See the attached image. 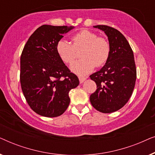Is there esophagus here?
Segmentation results:
<instances>
[{
	"instance_id": "1",
	"label": "esophagus",
	"mask_w": 155,
	"mask_h": 155,
	"mask_svg": "<svg viewBox=\"0 0 155 155\" xmlns=\"http://www.w3.org/2000/svg\"><path fill=\"white\" fill-rule=\"evenodd\" d=\"M87 79L86 78H82V77H79V80H80V83H82L84 80Z\"/></svg>"
}]
</instances>
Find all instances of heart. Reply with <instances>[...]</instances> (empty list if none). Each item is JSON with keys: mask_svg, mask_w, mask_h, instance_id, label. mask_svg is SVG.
<instances>
[{"mask_svg": "<svg viewBox=\"0 0 155 155\" xmlns=\"http://www.w3.org/2000/svg\"><path fill=\"white\" fill-rule=\"evenodd\" d=\"M72 44L65 39H61L56 44V52L61 60L67 64L73 63L80 53L82 59L71 65V71L83 76L93 71L95 65L101 67L107 62L111 47L107 39L98 37L96 33L82 30L72 37Z\"/></svg>", "mask_w": 155, "mask_h": 155, "instance_id": "b5f03b06", "label": "heart"}]
</instances>
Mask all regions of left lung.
Segmentation results:
<instances>
[{
	"mask_svg": "<svg viewBox=\"0 0 155 155\" xmlns=\"http://www.w3.org/2000/svg\"><path fill=\"white\" fill-rule=\"evenodd\" d=\"M94 27L107 35L111 52L100 71L90 76L97 84L90 100L97 111L109 114L121 109L132 95L137 76L134 55L126 37L117 29L107 25Z\"/></svg>",
	"mask_w": 155,
	"mask_h": 155,
	"instance_id": "8db88e82",
	"label": "left lung"
}]
</instances>
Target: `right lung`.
<instances>
[{
	"instance_id": "add662e5",
	"label": "right lung",
	"mask_w": 155,
	"mask_h": 155,
	"mask_svg": "<svg viewBox=\"0 0 155 155\" xmlns=\"http://www.w3.org/2000/svg\"><path fill=\"white\" fill-rule=\"evenodd\" d=\"M74 27L44 25L27 41L20 57V83L27 102L36 113L57 117L70 104L68 93L79 84L77 76L56 52V44Z\"/></svg>"
}]
</instances>
